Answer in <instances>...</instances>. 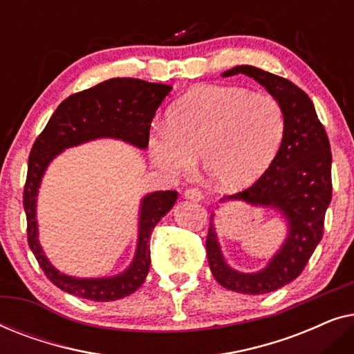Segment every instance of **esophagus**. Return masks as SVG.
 <instances>
[{
    "label": "esophagus",
    "instance_id": "34e87169",
    "mask_svg": "<svg viewBox=\"0 0 354 354\" xmlns=\"http://www.w3.org/2000/svg\"><path fill=\"white\" fill-rule=\"evenodd\" d=\"M183 196H185L187 200H192V201H201L203 200V193L198 190V188H187V190L183 192Z\"/></svg>",
    "mask_w": 354,
    "mask_h": 354
}]
</instances>
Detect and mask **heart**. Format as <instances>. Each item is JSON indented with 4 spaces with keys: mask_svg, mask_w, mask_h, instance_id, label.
I'll return each instance as SVG.
<instances>
[{
    "mask_svg": "<svg viewBox=\"0 0 354 354\" xmlns=\"http://www.w3.org/2000/svg\"><path fill=\"white\" fill-rule=\"evenodd\" d=\"M287 119L274 96L240 86H201L169 111L148 140L151 159L172 176H185L200 154L211 182L236 188L268 171L282 147Z\"/></svg>",
    "mask_w": 354,
    "mask_h": 354,
    "instance_id": "heart-1",
    "label": "heart"
}]
</instances>
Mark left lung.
Here are the masks:
<instances>
[{"instance_id": "8db88e82", "label": "left lung", "mask_w": 354, "mask_h": 354, "mask_svg": "<svg viewBox=\"0 0 354 354\" xmlns=\"http://www.w3.org/2000/svg\"><path fill=\"white\" fill-rule=\"evenodd\" d=\"M239 74L254 79L282 104L287 130L268 171L250 188L224 196L221 203L243 201L277 211L287 222V239L264 269L240 272L230 268L222 254L212 212L206 254L211 272L222 287L245 295H263L297 279L322 239L324 217L332 200V153L326 129L301 88L254 66H235L222 77Z\"/></svg>"}]
</instances>
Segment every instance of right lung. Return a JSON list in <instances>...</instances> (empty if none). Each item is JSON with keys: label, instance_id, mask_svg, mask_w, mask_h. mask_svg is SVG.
<instances>
[{"label": "right lung", "instance_id": "obj_1", "mask_svg": "<svg viewBox=\"0 0 354 354\" xmlns=\"http://www.w3.org/2000/svg\"><path fill=\"white\" fill-rule=\"evenodd\" d=\"M171 90V85L140 79L104 80L62 101L33 143L24 188L27 239L43 272L57 288L91 301H114L137 292L147 279L151 232L176 205L177 192H153L142 198L135 256L124 272L111 277H72L50 263L38 240L37 196L50 162L67 148L91 140L115 138L147 149L151 120Z\"/></svg>", "mask_w": 354, "mask_h": 354}]
</instances>
